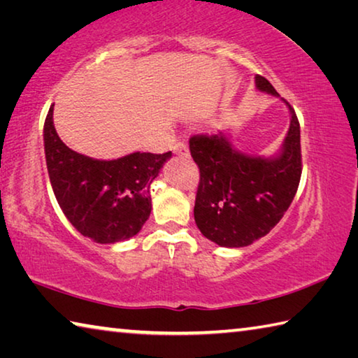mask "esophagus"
I'll return each instance as SVG.
<instances>
[{
    "mask_svg": "<svg viewBox=\"0 0 358 358\" xmlns=\"http://www.w3.org/2000/svg\"><path fill=\"white\" fill-rule=\"evenodd\" d=\"M173 153L178 155V156H187L189 155V150H187V145L185 142H175L173 145Z\"/></svg>",
    "mask_w": 358,
    "mask_h": 358,
    "instance_id": "obj_1",
    "label": "esophagus"
}]
</instances>
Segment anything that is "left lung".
Returning a JSON list of instances; mask_svg holds the SVG:
<instances>
[{
	"label": "left lung",
	"instance_id": "1",
	"mask_svg": "<svg viewBox=\"0 0 358 358\" xmlns=\"http://www.w3.org/2000/svg\"><path fill=\"white\" fill-rule=\"evenodd\" d=\"M260 92L280 96L268 80L256 76ZM290 110V126L280 155L254 157L240 153L227 137L196 134L191 156L201 172L194 220L203 237L224 248H243L265 237L292 203L301 177L300 123Z\"/></svg>",
	"mask_w": 358,
	"mask_h": 358
}]
</instances>
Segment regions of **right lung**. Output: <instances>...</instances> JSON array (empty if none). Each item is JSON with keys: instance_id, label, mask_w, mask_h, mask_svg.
<instances>
[{"instance_id": "add662e5", "label": "right lung", "mask_w": 358, "mask_h": 358, "mask_svg": "<svg viewBox=\"0 0 358 358\" xmlns=\"http://www.w3.org/2000/svg\"><path fill=\"white\" fill-rule=\"evenodd\" d=\"M48 177L59 208L83 237L110 245L141 232L151 213L150 185L172 151L131 153L99 161L66 147L53 126V106L44 123Z\"/></svg>"}]
</instances>
